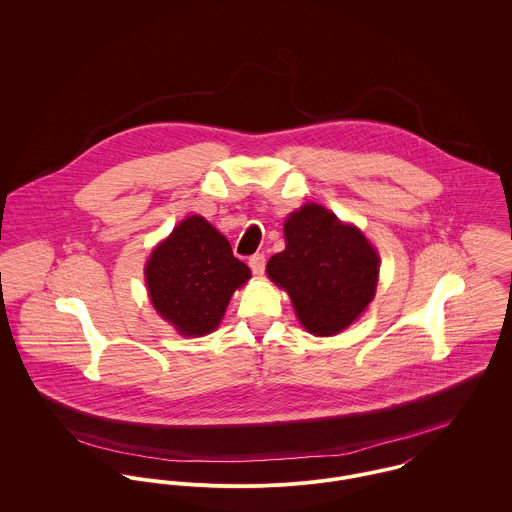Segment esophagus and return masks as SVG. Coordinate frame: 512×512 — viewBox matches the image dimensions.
<instances>
[{
    "mask_svg": "<svg viewBox=\"0 0 512 512\" xmlns=\"http://www.w3.org/2000/svg\"><path fill=\"white\" fill-rule=\"evenodd\" d=\"M248 264H250L254 274H264V270H266V256L264 254H254V256H250Z\"/></svg>",
    "mask_w": 512,
    "mask_h": 512,
    "instance_id": "1",
    "label": "esophagus"
}]
</instances>
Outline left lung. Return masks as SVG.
Instances as JSON below:
<instances>
[{
    "mask_svg": "<svg viewBox=\"0 0 512 512\" xmlns=\"http://www.w3.org/2000/svg\"><path fill=\"white\" fill-rule=\"evenodd\" d=\"M286 250L274 254L268 276L292 297L303 327L319 337L349 327L372 301L378 254L363 232L319 205H305L284 224Z\"/></svg>",
    "mask_w": 512,
    "mask_h": 512,
    "instance_id": "left-lung-1",
    "label": "left lung"
}]
</instances>
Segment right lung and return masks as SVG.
I'll use <instances>...</instances> for the list:
<instances>
[{
  "mask_svg": "<svg viewBox=\"0 0 512 512\" xmlns=\"http://www.w3.org/2000/svg\"><path fill=\"white\" fill-rule=\"evenodd\" d=\"M248 278L250 268L234 258L228 240L197 215L179 222L146 266L153 307L187 337L215 331L230 295Z\"/></svg>",
  "mask_w": 512,
  "mask_h": 512,
  "instance_id": "obj_1",
  "label": "right lung"
}]
</instances>
